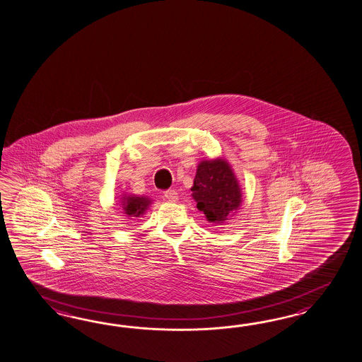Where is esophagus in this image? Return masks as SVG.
I'll return each instance as SVG.
<instances>
[{
	"label": "esophagus",
	"instance_id": "34e87169",
	"mask_svg": "<svg viewBox=\"0 0 362 362\" xmlns=\"http://www.w3.org/2000/svg\"><path fill=\"white\" fill-rule=\"evenodd\" d=\"M163 196L168 199V202H177V197H179L175 189H168V191H165Z\"/></svg>",
	"mask_w": 362,
	"mask_h": 362
}]
</instances>
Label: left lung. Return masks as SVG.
I'll return each mask as SVG.
<instances>
[{
  "label": "left lung",
  "instance_id": "left-lung-1",
  "mask_svg": "<svg viewBox=\"0 0 362 362\" xmlns=\"http://www.w3.org/2000/svg\"><path fill=\"white\" fill-rule=\"evenodd\" d=\"M192 197L197 209L211 222L228 220L240 205V188L229 163L223 159L203 160L196 171Z\"/></svg>",
  "mask_w": 362,
  "mask_h": 362
}]
</instances>
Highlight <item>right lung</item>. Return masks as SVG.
Wrapping results in <instances>:
<instances>
[{
    "instance_id": "1",
    "label": "right lung",
    "mask_w": 362,
    "mask_h": 362,
    "mask_svg": "<svg viewBox=\"0 0 362 362\" xmlns=\"http://www.w3.org/2000/svg\"><path fill=\"white\" fill-rule=\"evenodd\" d=\"M124 212L131 217H140L149 206L150 200L142 196H125L123 197Z\"/></svg>"
}]
</instances>
